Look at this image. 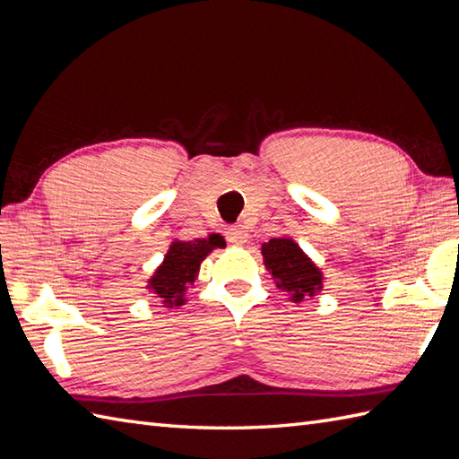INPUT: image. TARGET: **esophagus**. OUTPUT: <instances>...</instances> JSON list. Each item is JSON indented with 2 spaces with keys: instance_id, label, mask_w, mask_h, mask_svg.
Returning <instances> with one entry per match:
<instances>
[{
  "instance_id": "esophagus-1",
  "label": "esophagus",
  "mask_w": 459,
  "mask_h": 459,
  "mask_svg": "<svg viewBox=\"0 0 459 459\" xmlns=\"http://www.w3.org/2000/svg\"><path fill=\"white\" fill-rule=\"evenodd\" d=\"M250 238L248 229L242 227V225H234L227 230V240L232 244H246Z\"/></svg>"
}]
</instances>
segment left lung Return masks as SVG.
<instances>
[{
  "mask_svg": "<svg viewBox=\"0 0 459 459\" xmlns=\"http://www.w3.org/2000/svg\"><path fill=\"white\" fill-rule=\"evenodd\" d=\"M264 264L272 272L277 289L300 302L322 289V273L299 244L290 238H272L262 246Z\"/></svg>",
  "mask_w": 459,
  "mask_h": 459,
  "instance_id": "left-lung-1",
  "label": "left lung"
}]
</instances>
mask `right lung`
Segmentation results:
<instances>
[{
  "label": "right lung",
  "instance_id": "1",
  "mask_svg": "<svg viewBox=\"0 0 459 459\" xmlns=\"http://www.w3.org/2000/svg\"><path fill=\"white\" fill-rule=\"evenodd\" d=\"M222 238L219 234H211L209 238H195L190 242H172L169 254L164 255V262L149 281V289L155 290V295L162 299V302L178 304L184 302L186 287L194 283L197 275L199 264L204 257L222 246Z\"/></svg>",
  "mask_w": 459,
  "mask_h": 459
}]
</instances>
